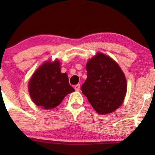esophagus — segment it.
<instances>
[{
	"instance_id": "obj_1",
	"label": "esophagus",
	"mask_w": 155,
	"mask_h": 155,
	"mask_svg": "<svg viewBox=\"0 0 155 155\" xmlns=\"http://www.w3.org/2000/svg\"><path fill=\"white\" fill-rule=\"evenodd\" d=\"M75 90H76V91H79L80 90V84H76V85L75 86Z\"/></svg>"
}]
</instances>
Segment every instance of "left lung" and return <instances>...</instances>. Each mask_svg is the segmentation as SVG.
I'll return each mask as SVG.
<instances>
[{
    "mask_svg": "<svg viewBox=\"0 0 155 155\" xmlns=\"http://www.w3.org/2000/svg\"><path fill=\"white\" fill-rule=\"evenodd\" d=\"M87 78L81 87L89 102L99 114H110L124 102L127 82L115 61L97 53L86 65Z\"/></svg>",
    "mask_w": 155,
    "mask_h": 155,
    "instance_id": "obj_1",
    "label": "left lung"
}]
</instances>
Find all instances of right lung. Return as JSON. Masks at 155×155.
<instances>
[{
    "label": "right lung",
    "instance_id": "right-lung-1",
    "mask_svg": "<svg viewBox=\"0 0 155 155\" xmlns=\"http://www.w3.org/2000/svg\"><path fill=\"white\" fill-rule=\"evenodd\" d=\"M28 87L31 100L44 109H54L75 91L70 85L67 74L61 73L58 60L43 63L31 76Z\"/></svg>",
    "mask_w": 155,
    "mask_h": 155
}]
</instances>
